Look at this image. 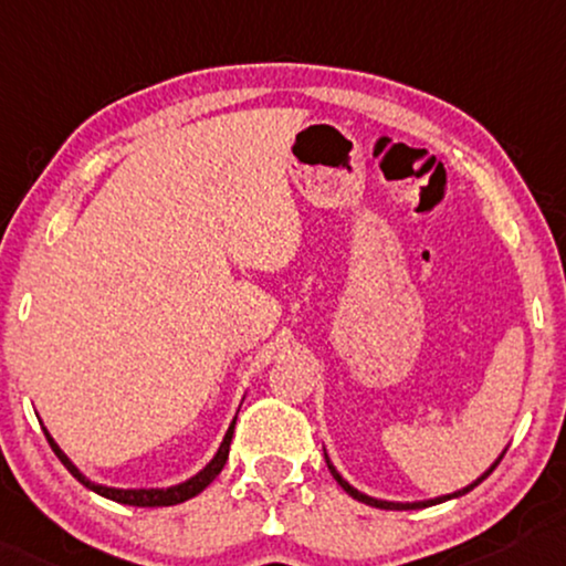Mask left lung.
Wrapping results in <instances>:
<instances>
[{
    "instance_id": "left-lung-1",
    "label": "left lung",
    "mask_w": 566,
    "mask_h": 566,
    "mask_svg": "<svg viewBox=\"0 0 566 566\" xmlns=\"http://www.w3.org/2000/svg\"><path fill=\"white\" fill-rule=\"evenodd\" d=\"M505 457V451L500 453V457L492 461V467L488 469V472H484L482 476H476V480L472 482V484H467V488H461V490H457V492H451V495H441V497H431V500H416V503H395V500H379V497H371V495H366V492H361V490H356L352 482H346L344 476H340V472L336 467H333V461H331V457H328V451H325V464H328V469H331V474L336 476V482L340 484V488H344L348 495H352L354 500H359V503H366V505H374V507H387V511H416V507H428V505H436V503H446V500H453V497H461V495H467L469 490H474L476 484H480L482 480H488V476L492 474V469H495L497 464H500V459Z\"/></svg>"
}]
</instances>
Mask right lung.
Returning <instances> with one entry per match:
<instances>
[{
    "label": "right lung",
    "instance_id": "add662e5",
    "mask_svg": "<svg viewBox=\"0 0 566 566\" xmlns=\"http://www.w3.org/2000/svg\"><path fill=\"white\" fill-rule=\"evenodd\" d=\"M233 431H235V418L230 420L226 436H222V441L218 446V451H214V457L207 461V464L197 472L195 476H189V480L179 482V484H171V488H148V490H123V488H107V484H99L86 476L82 469H78L74 461H71L66 453L61 451V446L53 441V436L48 433V428L43 426V433L48 443H51V449L55 451V457L61 459V464L69 469L71 474L76 476L78 482L84 484L86 490L97 492V495L107 497V500H115V503H123V505H135V507H161V505H177V503H185V500L200 495V492L210 484L214 476L222 472V467H226L228 461V451H230V441H233Z\"/></svg>",
    "mask_w": 566,
    "mask_h": 566
}]
</instances>
